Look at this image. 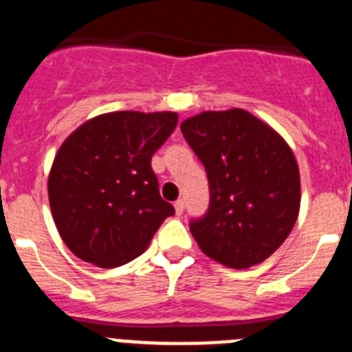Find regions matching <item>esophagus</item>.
Instances as JSON below:
<instances>
[{"mask_svg": "<svg viewBox=\"0 0 352 352\" xmlns=\"http://www.w3.org/2000/svg\"><path fill=\"white\" fill-rule=\"evenodd\" d=\"M173 207H175V214H182L184 212V200H182V198H179V200L175 201V204H173Z\"/></svg>", "mask_w": 352, "mask_h": 352, "instance_id": "obj_1", "label": "esophagus"}]
</instances>
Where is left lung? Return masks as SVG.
I'll list each match as a JSON object with an SVG mask.
<instances>
[{
    "instance_id": "left-lung-1",
    "label": "left lung",
    "mask_w": 352,
    "mask_h": 352,
    "mask_svg": "<svg viewBox=\"0 0 352 352\" xmlns=\"http://www.w3.org/2000/svg\"><path fill=\"white\" fill-rule=\"evenodd\" d=\"M180 131L209 177V210L189 227L197 244L227 267L262 264L298 219L301 180L292 148L241 108L201 111Z\"/></svg>"
}]
</instances>
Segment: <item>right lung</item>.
I'll return each instance as SVG.
<instances>
[{"label": "right lung", "instance_id": "obj_1", "mask_svg": "<svg viewBox=\"0 0 352 352\" xmlns=\"http://www.w3.org/2000/svg\"><path fill=\"white\" fill-rule=\"evenodd\" d=\"M175 111H111L72 131L47 177L51 214L67 248L111 269L142 255L173 207L151 159L175 129Z\"/></svg>", "mask_w": 352, "mask_h": 352}]
</instances>
